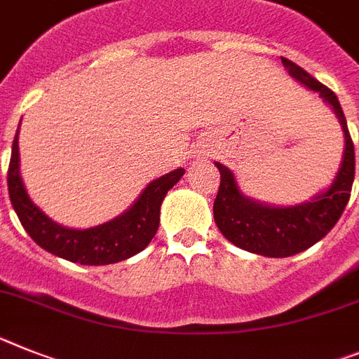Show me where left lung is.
I'll return each mask as SVG.
<instances>
[{
  "mask_svg": "<svg viewBox=\"0 0 359 359\" xmlns=\"http://www.w3.org/2000/svg\"><path fill=\"white\" fill-rule=\"evenodd\" d=\"M281 63L294 79L318 92L327 105L332 107L345 134V150L332 185L311 201L292 207H276L250 200L241 194L232 170L217 161L214 163L222 174L214 200V222L217 229L236 247L269 258L294 256L329 234L347 207L356 170L354 143L336 94L287 57H281Z\"/></svg>",
  "mask_w": 359,
  "mask_h": 359,
  "instance_id": "left-lung-1",
  "label": "left lung"
}]
</instances>
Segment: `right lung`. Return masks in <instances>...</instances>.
<instances>
[{
	"mask_svg": "<svg viewBox=\"0 0 359 359\" xmlns=\"http://www.w3.org/2000/svg\"><path fill=\"white\" fill-rule=\"evenodd\" d=\"M18 134L12 143L8 165V196L27 234L47 252L81 265H109L142 252L158 232L159 209L167 192L176 185L185 168L158 177L147 185L130 209L107 223L90 229H67L52 222L47 214L34 205L20 174Z\"/></svg>",
	"mask_w": 359,
	"mask_h": 359,
	"instance_id": "obj_1",
	"label": "right lung"
}]
</instances>
